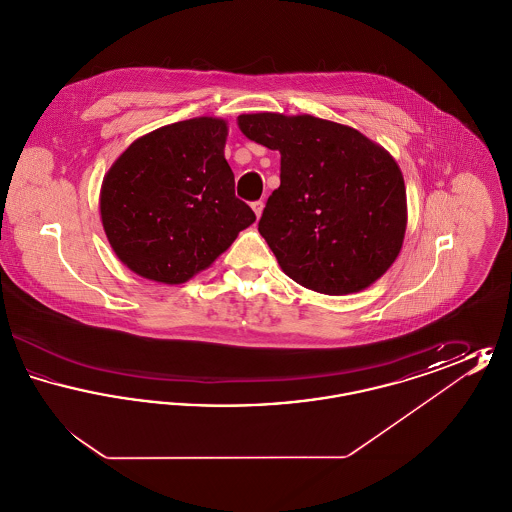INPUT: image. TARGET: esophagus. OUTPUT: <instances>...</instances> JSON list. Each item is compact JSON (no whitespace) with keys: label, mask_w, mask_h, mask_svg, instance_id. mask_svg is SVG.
I'll use <instances>...</instances> for the list:
<instances>
[{"label":"esophagus","mask_w":512,"mask_h":512,"mask_svg":"<svg viewBox=\"0 0 512 512\" xmlns=\"http://www.w3.org/2000/svg\"><path fill=\"white\" fill-rule=\"evenodd\" d=\"M251 209H253L255 217H257V219H261L263 209H265V203H263V201H253V203H251Z\"/></svg>","instance_id":"34e87169"}]
</instances>
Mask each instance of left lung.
I'll return each instance as SVG.
<instances>
[{
	"label": "left lung",
	"mask_w": 512,
	"mask_h": 512,
	"mask_svg": "<svg viewBox=\"0 0 512 512\" xmlns=\"http://www.w3.org/2000/svg\"><path fill=\"white\" fill-rule=\"evenodd\" d=\"M238 124L280 151V188L259 220L280 268L326 295L361 292L384 276L407 230L405 180L390 151L313 115L249 113Z\"/></svg>",
	"instance_id": "left-lung-1"
}]
</instances>
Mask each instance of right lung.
Listing matches in <instances>:
<instances>
[{
  "label": "right lung",
  "mask_w": 512,
  "mask_h": 512,
  "mask_svg": "<svg viewBox=\"0 0 512 512\" xmlns=\"http://www.w3.org/2000/svg\"><path fill=\"white\" fill-rule=\"evenodd\" d=\"M228 121L195 117L140 136L105 172L101 224L122 265L159 284L211 267L255 222L224 159Z\"/></svg>",
  "instance_id": "1"
}]
</instances>
